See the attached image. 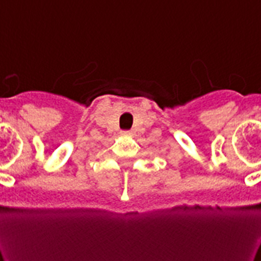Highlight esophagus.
Here are the masks:
<instances>
[{
  "mask_svg": "<svg viewBox=\"0 0 261 261\" xmlns=\"http://www.w3.org/2000/svg\"><path fill=\"white\" fill-rule=\"evenodd\" d=\"M121 133H123L124 136H130V135H132V132H130V130H123V132H121Z\"/></svg>",
  "mask_w": 261,
  "mask_h": 261,
  "instance_id": "esophagus-1",
  "label": "esophagus"
}]
</instances>
